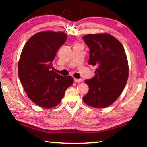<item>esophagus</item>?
<instances>
[{
  "mask_svg": "<svg viewBox=\"0 0 147 147\" xmlns=\"http://www.w3.org/2000/svg\"><path fill=\"white\" fill-rule=\"evenodd\" d=\"M74 81L75 82H82V79H78V78H74Z\"/></svg>",
  "mask_w": 147,
  "mask_h": 147,
  "instance_id": "1",
  "label": "esophagus"
}]
</instances>
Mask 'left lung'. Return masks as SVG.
I'll list each match as a JSON object with an SVG mask.
<instances>
[{
	"instance_id": "1",
	"label": "left lung",
	"mask_w": 147,
	"mask_h": 147,
	"mask_svg": "<svg viewBox=\"0 0 147 147\" xmlns=\"http://www.w3.org/2000/svg\"><path fill=\"white\" fill-rule=\"evenodd\" d=\"M82 39L89 48L88 64L96 67L95 75L85 80L89 91L83 100L93 108H106L119 98L127 82L125 51L120 41L106 33L88 34Z\"/></svg>"
}]
</instances>
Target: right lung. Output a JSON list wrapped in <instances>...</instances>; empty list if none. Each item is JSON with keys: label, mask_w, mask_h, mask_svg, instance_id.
Returning <instances> with one entry per match:
<instances>
[{"label": "right lung", "mask_w": 147, "mask_h": 147, "mask_svg": "<svg viewBox=\"0 0 147 147\" xmlns=\"http://www.w3.org/2000/svg\"><path fill=\"white\" fill-rule=\"evenodd\" d=\"M67 37L63 32H39L28 39L20 56L18 74L24 91L33 102L44 108L60 103L73 83V77L54 72L52 63Z\"/></svg>", "instance_id": "1"}]
</instances>
